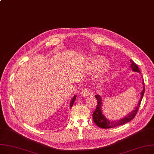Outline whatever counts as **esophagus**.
<instances>
[{"label": "esophagus", "instance_id": "34e87169", "mask_svg": "<svg viewBox=\"0 0 154 154\" xmlns=\"http://www.w3.org/2000/svg\"><path fill=\"white\" fill-rule=\"evenodd\" d=\"M90 94V91H88V90L87 88L82 89L80 91V95L82 97H87V96H88Z\"/></svg>", "mask_w": 154, "mask_h": 154}]
</instances>
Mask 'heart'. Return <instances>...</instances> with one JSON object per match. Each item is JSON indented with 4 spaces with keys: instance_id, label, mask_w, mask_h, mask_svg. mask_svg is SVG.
<instances>
[{
    "instance_id": "1",
    "label": "heart",
    "mask_w": 154,
    "mask_h": 154,
    "mask_svg": "<svg viewBox=\"0 0 154 154\" xmlns=\"http://www.w3.org/2000/svg\"><path fill=\"white\" fill-rule=\"evenodd\" d=\"M106 64H107V60L105 57L102 56H97L92 58V59L91 60L90 66L92 67V69H94V70L97 71L101 69V68H103L104 66H106ZM109 70L108 67L103 68V69H102L100 72V74L98 75V79L101 81L105 80L107 77L108 74L109 73Z\"/></svg>"
}]
</instances>
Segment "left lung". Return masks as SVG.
<instances>
[{
  "label": "left lung",
  "instance_id": "left-lung-1",
  "mask_svg": "<svg viewBox=\"0 0 154 154\" xmlns=\"http://www.w3.org/2000/svg\"><path fill=\"white\" fill-rule=\"evenodd\" d=\"M130 63H131L130 67H131L132 70L134 72H137L140 73V71L138 66L136 65V64H135L134 62H133V60H130ZM142 84H143V85H144V87H143V90L140 93L141 97H140V99L139 101L137 106L136 107V108L134 110H133L132 112H131L126 117H125L119 120L115 121L109 120L104 116L103 112H102V111H101V106H103V103H103V102H102V98L100 95H96L95 97L97 99L98 104H97V106L95 111L93 113V119H94V121L95 122V123L100 128H103V129H108V128H115L116 126L124 125V124L127 123V122L131 121L132 119H134L138 111L142 99L144 94L145 87H144V82H142Z\"/></svg>",
  "mask_w": 154,
  "mask_h": 154
}]
</instances>
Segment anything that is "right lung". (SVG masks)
<instances>
[{
    "mask_svg": "<svg viewBox=\"0 0 154 154\" xmlns=\"http://www.w3.org/2000/svg\"><path fill=\"white\" fill-rule=\"evenodd\" d=\"M76 95H75L74 96V97L72 98V100H71V101H70V108H72V106H73V105H74V101H75V99H76Z\"/></svg>",
    "mask_w": 154,
    "mask_h": 154,
    "instance_id": "right-lung-1",
    "label": "right lung"
}]
</instances>
